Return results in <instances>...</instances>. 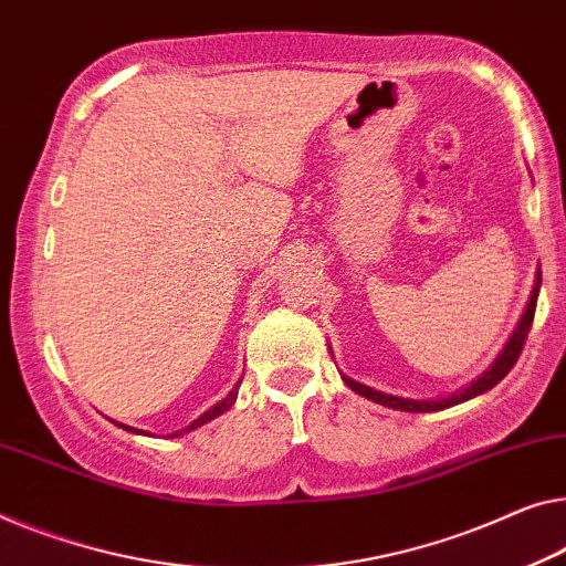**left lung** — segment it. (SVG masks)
Segmentation results:
<instances>
[{
    "label": "left lung",
    "mask_w": 566,
    "mask_h": 566,
    "mask_svg": "<svg viewBox=\"0 0 566 566\" xmlns=\"http://www.w3.org/2000/svg\"><path fill=\"white\" fill-rule=\"evenodd\" d=\"M538 286H542V274H536V284H534V292H531V300L526 305V312L524 317L518 319V327L513 331L511 340L505 343V348L499 358L493 360V366L485 370L483 376L475 378L470 386H465V389L454 391L450 396H440V399H401V396H391V394H384V391H376L370 389V386H364L358 381H353V378L343 376V381L348 389H353L360 396H366V399L381 403V407H389V409H399V411H415V415H421V411H442V409H450L454 407V403H462L472 399V396H480L485 394L488 389H493L495 384L503 381L505 374L516 366V360L521 356V350H524V343L528 337V331H531V323H534V312H536V300H538Z\"/></svg>",
    "instance_id": "left-lung-1"
}]
</instances>
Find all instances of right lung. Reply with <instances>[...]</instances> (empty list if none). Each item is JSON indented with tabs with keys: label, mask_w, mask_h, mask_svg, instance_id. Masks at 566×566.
<instances>
[{
	"label": "right lung",
	"mask_w": 566,
	"mask_h": 566,
	"mask_svg": "<svg viewBox=\"0 0 566 566\" xmlns=\"http://www.w3.org/2000/svg\"><path fill=\"white\" fill-rule=\"evenodd\" d=\"M235 396H239V386H235V389L229 394V396H226V399L223 401H218L216 403V407H210L208 411H202V415L196 419V421H190V424L188 427H185V429H180V432H175V434H170V437H180V434H185V432H192V429H198V427H202V424H206V421H210V419H216V417H221L223 415V411H229L231 407H233V401H235ZM114 424L116 427H122V429H126V432H137V429H134V427H126V424H122V421H114ZM137 434H145V432H137Z\"/></svg>",
	"instance_id": "1"
}]
</instances>
